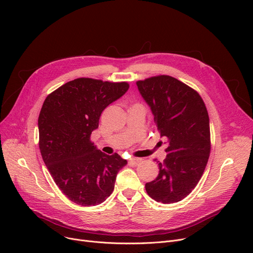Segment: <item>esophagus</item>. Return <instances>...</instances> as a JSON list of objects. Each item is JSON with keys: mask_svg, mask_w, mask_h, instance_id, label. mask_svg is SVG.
Returning a JSON list of instances; mask_svg holds the SVG:
<instances>
[{"mask_svg": "<svg viewBox=\"0 0 253 253\" xmlns=\"http://www.w3.org/2000/svg\"><path fill=\"white\" fill-rule=\"evenodd\" d=\"M141 161H142V159H140V158H131V159H130V163L133 164V165H137V164H139Z\"/></svg>", "mask_w": 253, "mask_h": 253, "instance_id": "1", "label": "esophagus"}]
</instances>
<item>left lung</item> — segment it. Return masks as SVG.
<instances>
[{"label":"left lung","instance_id":"8db88e82","mask_svg":"<svg viewBox=\"0 0 253 253\" xmlns=\"http://www.w3.org/2000/svg\"><path fill=\"white\" fill-rule=\"evenodd\" d=\"M136 85L154 115L161 136L168 139L159 174L145 183L155 201L171 204L181 201L197 185L207 165L211 142L209 117L199 93L179 80L160 75Z\"/></svg>","mask_w":253,"mask_h":253}]
</instances>
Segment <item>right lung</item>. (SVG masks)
Segmentation results:
<instances>
[{
  "label": "right lung",
  "mask_w": 253,
  "mask_h": 253,
  "mask_svg": "<svg viewBox=\"0 0 253 253\" xmlns=\"http://www.w3.org/2000/svg\"><path fill=\"white\" fill-rule=\"evenodd\" d=\"M127 82L79 78L46 97L38 119L39 148L59 190L71 201L95 206L110 197L127 161L96 149L90 136L102 111L123 96Z\"/></svg>",
  "instance_id": "right-lung-1"
}]
</instances>
